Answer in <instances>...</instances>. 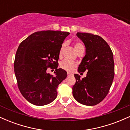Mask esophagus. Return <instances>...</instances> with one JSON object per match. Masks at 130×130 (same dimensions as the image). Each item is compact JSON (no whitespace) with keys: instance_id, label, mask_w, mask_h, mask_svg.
Listing matches in <instances>:
<instances>
[{"instance_id":"esophagus-1","label":"esophagus","mask_w":130,"mask_h":130,"mask_svg":"<svg viewBox=\"0 0 130 130\" xmlns=\"http://www.w3.org/2000/svg\"><path fill=\"white\" fill-rule=\"evenodd\" d=\"M67 75H68V76L72 75V73H70V72H68V73H67Z\"/></svg>"}]
</instances>
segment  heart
<instances>
[{"instance_id": "obj_1", "label": "heart", "mask_w": 130, "mask_h": 130, "mask_svg": "<svg viewBox=\"0 0 130 130\" xmlns=\"http://www.w3.org/2000/svg\"><path fill=\"white\" fill-rule=\"evenodd\" d=\"M83 46L81 43H75L74 44V50H75L76 53L78 52V51L80 50L81 47H83ZM64 47V44H62L61 46L60 51H59V56H61L62 53V51ZM76 66V63L75 62H71V61L67 60H64L60 62V67L62 69H63L65 71H71L74 70V68H75Z\"/></svg>"}]
</instances>
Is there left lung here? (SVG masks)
Segmentation results:
<instances>
[{"label":"left lung","mask_w":130,"mask_h":130,"mask_svg":"<svg viewBox=\"0 0 130 130\" xmlns=\"http://www.w3.org/2000/svg\"><path fill=\"white\" fill-rule=\"evenodd\" d=\"M84 43L86 55L78 67L79 73L87 71V76L80 79L74 74L76 83L73 86L74 99L86 106L100 103L108 95L114 77L112 52L103 38L89 33H77Z\"/></svg>","instance_id":"1"}]
</instances>
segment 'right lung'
I'll return each instance as SVG.
<instances>
[{"instance_id":"1","label":"right lung","mask_w":130,"mask_h":130,"mask_svg":"<svg viewBox=\"0 0 130 130\" xmlns=\"http://www.w3.org/2000/svg\"><path fill=\"white\" fill-rule=\"evenodd\" d=\"M69 32L46 30L31 34L19 44L14 63V73L21 93L34 105L44 106L56 99L58 86L67 73L57 68L59 51ZM56 69L47 74L48 67Z\"/></svg>"}]
</instances>
